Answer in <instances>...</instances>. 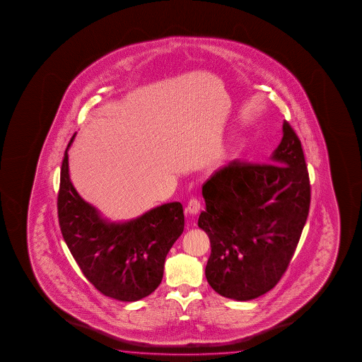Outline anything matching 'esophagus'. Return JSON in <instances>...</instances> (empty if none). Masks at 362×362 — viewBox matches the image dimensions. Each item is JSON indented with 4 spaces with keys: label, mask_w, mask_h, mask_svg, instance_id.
Instances as JSON below:
<instances>
[{
    "label": "esophagus",
    "mask_w": 362,
    "mask_h": 362,
    "mask_svg": "<svg viewBox=\"0 0 362 362\" xmlns=\"http://www.w3.org/2000/svg\"><path fill=\"white\" fill-rule=\"evenodd\" d=\"M200 208H202V202L200 200H197V199H191L189 204H187V208H186V213L190 215H197L199 211H200Z\"/></svg>",
    "instance_id": "34e87169"
}]
</instances>
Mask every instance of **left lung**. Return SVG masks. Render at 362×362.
Here are the masks:
<instances>
[{
	"label": "left lung",
	"mask_w": 362,
	"mask_h": 362,
	"mask_svg": "<svg viewBox=\"0 0 362 362\" xmlns=\"http://www.w3.org/2000/svg\"><path fill=\"white\" fill-rule=\"evenodd\" d=\"M270 163L233 160L202 186L199 227L210 239L205 269L218 294L245 301L266 294L288 269L310 205L300 139L288 122Z\"/></svg>",
	"instance_id": "obj_1"
}]
</instances>
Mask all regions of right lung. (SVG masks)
<instances>
[{"label":"right lung","instance_id":"right-lung-1","mask_svg":"<svg viewBox=\"0 0 362 362\" xmlns=\"http://www.w3.org/2000/svg\"><path fill=\"white\" fill-rule=\"evenodd\" d=\"M74 135L62 162L57 202L62 235L100 293L120 301L141 300L158 288L165 256L184 232L182 205L167 202L125 223L106 221L71 182L68 148Z\"/></svg>","mask_w":362,"mask_h":362}]
</instances>
